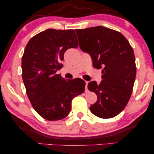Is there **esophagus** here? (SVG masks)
<instances>
[{"instance_id":"1","label":"esophagus","mask_w":154,"mask_h":154,"mask_svg":"<svg viewBox=\"0 0 154 154\" xmlns=\"http://www.w3.org/2000/svg\"><path fill=\"white\" fill-rule=\"evenodd\" d=\"M88 81H85V92H88Z\"/></svg>"}]
</instances>
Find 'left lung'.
<instances>
[{
    "label": "left lung",
    "mask_w": 154,
    "mask_h": 154,
    "mask_svg": "<svg viewBox=\"0 0 154 154\" xmlns=\"http://www.w3.org/2000/svg\"><path fill=\"white\" fill-rule=\"evenodd\" d=\"M79 45L91 56L92 65L102 69V81L88 83L90 91L95 92L97 100L90 107L101 119L119 115L127 105L136 77L133 49L119 31L102 26L76 29Z\"/></svg>",
    "instance_id": "left-lung-1"
}]
</instances>
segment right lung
I'll list each match as a JSON object with an SVG mask.
<instances>
[{"mask_svg": "<svg viewBox=\"0 0 154 154\" xmlns=\"http://www.w3.org/2000/svg\"><path fill=\"white\" fill-rule=\"evenodd\" d=\"M79 46L74 30L49 29L29 40L22 60V79L35 111L48 121L64 119L75 97L85 91L81 79L65 80L57 71L69 48Z\"/></svg>", "mask_w": 154, "mask_h": 154, "instance_id": "obj_1", "label": "right lung"}]
</instances>
